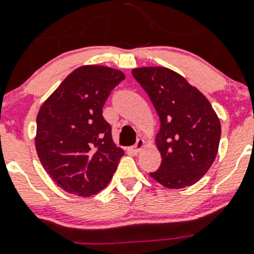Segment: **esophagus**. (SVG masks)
Here are the masks:
<instances>
[{"instance_id": "34e87169", "label": "esophagus", "mask_w": 254, "mask_h": 254, "mask_svg": "<svg viewBox=\"0 0 254 254\" xmlns=\"http://www.w3.org/2000/svg\"><path fill=\"white\" fill-rule=\"evenodd\" d=\"M143 146H145V140L139 139V140H137V141H136V143H135V145L131 147V151H132V152H134V153H137L140 150H141Z\"/></svg>"}]
</instances>
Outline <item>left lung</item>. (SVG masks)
<instances>
[{
	"mask_svg": "<svg viewBox=\"0 0 254 254\" xmlns=\"http://www.w3.org/2000/svg\"><path fill=\"white\" fill-rule=\"evenodd\" d=\"M132 76L150 97L158 117L156 145L160 168L150 176L170 189L196 183L219 150L221 125L211 104L186 78L166 67H140Z\"/></svg>",
	"mask_w": 254,
	"mask_h": 254,
	"instance_id": "left-lung-1",
	"label": "left lung"
}]
</instances>
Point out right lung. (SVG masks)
Here are the masks:
<instances>
[{
    "mask_svg": "<svg viewBox=\"0 0 254 254\" xmlns=\"http://www.w3.org/2000/svg\"><path fill=\"white\" fill-rule=\"evenodd\" d=\"M125 76L106 66H82L47 99L37 117L38 157L65 191L89 196L111 182L124 151L103 118L111 92Z\"/></svg>",
    "mask_w": 254,
    "mask_h": 254,
    "instance_id": "1",
    "label": "right lung"
}]
</instances>
